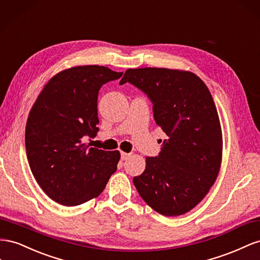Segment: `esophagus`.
I'll use <instances>...</instances> for the list:
<instances>
[{"label":"esophagus","instance_id":"1","mask_svg":"<svg viewBox=\"0 0 260 260\" xmlns=\"http://www.w3.org/2000/svg\"><path fill=\"white\" fill-rule=\"evenodd\" d=\"M131 154H132V153L122 151V152H121V159H122V160H127V159L131 157Z\"/></svg>","mask_w":260,"mask_h":260}]
</instances>
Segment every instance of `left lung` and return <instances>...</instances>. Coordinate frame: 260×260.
Wrapping results in <instances>:
<instances>
[{
	"mask_svg": "<svg viewBox=\"0 0 260 260\" xmlns=\"http://www.w3.org/2000/svg\"><path fill=\"white\" fill-rule=\"evenodd\" d=\"M131 83L153 103L154 121L166 133L160 154L146 158L134 185L148 206L162 216L188 212L208 194L222 162V129L208 87L189 71L128 69Z\"/></svg>",
	"mask_w": 260,
	"mask_h": 260,
	"instance_id": "obj_1",
	"label": "left lung"
}]
</instances>
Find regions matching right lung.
<instances>
[{
  "label": "right lung",
  "instance_id": "add662e5",
  "mask_svg": "<svg viewBox=\"0 0 260 260\" xmlns=\"http://www.w3.org/2000/svg\"><path fill=\"white\" fill-rule=\"evenodd\" d=\"M122 75L106 66H74L55 74L34 103L27 158L37 183L55 203L72 207L98 197L116 171L120 151L89 147L83 139L99 131V89Z\"/></svg>",
  "mask_w": 260,
  "mask_h": 260
}]
</instances>
